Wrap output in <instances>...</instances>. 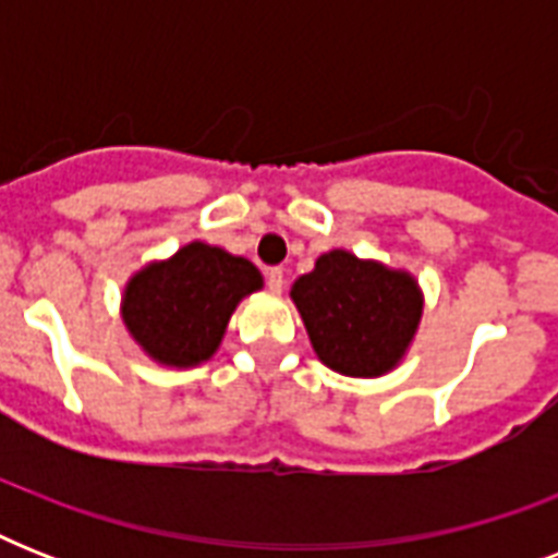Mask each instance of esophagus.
<instances>
[{
  "instance_id": "obj_1",
  "label": "esophagus",
  "mask_w": 558,
  "mask_h": 558,
  "mask_svg": "<svg viewBox=\"0 0 558 558\" xmlns=\"http://www.w3.org/2000/svg\"><path fill=\"white\" fill-rule=\"evenodd\" d=\"M266 287H269L271 292H280V289H283V269H278V266L266 269Z\"/></svg>"
}]
</instances>
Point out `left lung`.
<instances>
[{
  "mask_svg": "<svg viewBox=\"0 0 558 558\" xmlns=\"http://www.w3.org/2000/svg\"><path fill=\"white\" fill-rule=\"evenodd\" d=\"M292 301L318 359L344 376L390 371L423 315L414 278L341 248L322 254L315 269L295 280Z\"/></svg>",
  "mask_w": 558,
  "mask_h": 558,
  "instance_id": "left-lung-1",
  "label": "left lung"
}]
</instances>
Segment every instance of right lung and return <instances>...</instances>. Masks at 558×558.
Segmentation results:
<instances>
[{"instance_id": "1", "label": "right lung", "mask_w": 558, "mask_h": 558, "mask_svg": "<svg viewBox=\"0 0 558 558\" xmlns=\"http://www.w3.org/2000/svg\"><path fill=\"white\" fill-rule=\"evenodd\" d=\"M260 287V271L245 257L191 243L130 280L124 324L161 365H196L214 356L240 298Z\"/></svg>"}]
</instances>
